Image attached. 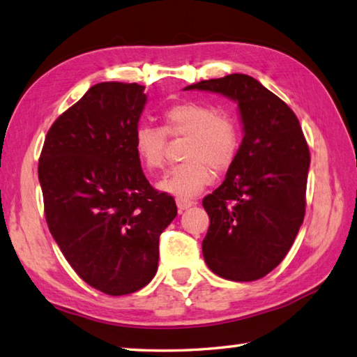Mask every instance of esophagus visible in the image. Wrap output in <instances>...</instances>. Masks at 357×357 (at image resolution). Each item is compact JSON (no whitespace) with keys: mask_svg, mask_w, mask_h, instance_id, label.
I'll list each match as a JSON object with an SVG mask.
<instances>
[{"mask_svg":"<svg viewBox=\"0 0 357 357\" xmlns=\"http://www.w3.org/2000/svg\"><path fill=\"white\" fill-rule=\"evenodd\" d=\"M176 204H177V208L180 211L183 210H188V208L194 205V202L191 199H185V197H177L176 199Z\"/></svg>","mask_w":357,"mask_h":357,"instance_id":"34e87169","label":"esophagus"}]
</instances>
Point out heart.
I'll list each match as a JSON object with an SVG mask.
<instances>
[{
  "label": "heart",
  "instance_id": "b5f03b06",
  "mask_svg": "<svg viewBox=\"0 0 357 357\" xmlns=\"http://www.w3.org/2000/svg\"><path fill=\"white\" fill-rule=\"evenodd\" d=\"M167 137L188 138L185 163L174 166L161 178V191L177 197L196 196L216 172L228 169L236 160L241 146L238 121L227 112L214 107L183 100L163 112V127L138 126L133 135V147L147 171H158L166 163Z\"/></svg>",
  "mask_w": 357,
  "mask_h": 357
}]
</instances>
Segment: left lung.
<instances>
[{
	"label": "left lung",
	"instance_id": "1",
	"mask_svg": "<svg viewBox=\"0 0 357 357\" xmlns=\"http://www.w3.org/2000/svg\"><path fill=\"white\" fill-rule=\"evenodd\" d=\"M206 90L238 100L244 138L227 177L202 200L210 228L202 242L206 266L231 281L272 272L292 247L306 210L311 155L298 118L247 74L200 80Z\"/></svg>",
	"mask_w": 357,
	"mask_h": 357
}]
</instances>
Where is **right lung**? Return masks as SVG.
I'll list each match as a JSON object with an SVG mask.
<instances>
[{"label": "right lung", "mask_w": 357, "mask_h": 357, "mask_svg": "<svg viewBox=\"0 0 357 357\" xmlns=\"http://www.w3.org/2000/svg\"><path fill=\"white\" fill-rule=\"evenodd\" d=\"M144 104L143 85H93L54 121L38 160L52 238L86 284L113 297L153 278L160 234L177 216L133 147Z\"/></svg>", "instance_id": "right-lung-1"}]
</instances>
